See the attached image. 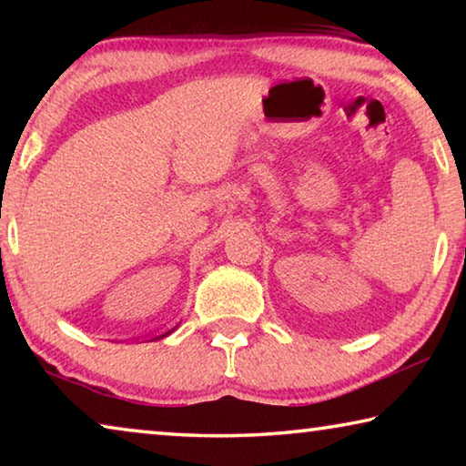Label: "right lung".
<instances>
[{
    "label": "right lung",
    "mask_w": 466,
    "mask_h": 466,
    "mask_svg": "<svg viewBox=\"0 0 466 466\" xmlns=\"http://www.w3.org/2000/svg\"><path fill=\"white\" fill-rule=\"evenodd\" d=\"M177 329V327H175ZM175 329H170V330H167V333H164V335H157L156 339H162V337H167V335H170L172 333V330H175Z\"/></svg>",
    "instance_id": "add662e5"
}]
</instances>
